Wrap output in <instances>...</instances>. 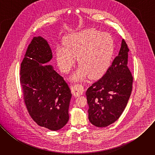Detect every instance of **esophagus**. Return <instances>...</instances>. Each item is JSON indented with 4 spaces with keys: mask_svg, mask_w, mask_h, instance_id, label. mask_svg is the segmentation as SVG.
<instances>
[{
    "mask_svg": "<svg viewBox=\"0 0 155 155\" xmlns=\"http://www.w3.org/2000/svg\"><path fill=\"white\" fill-rule=\"evenodd\" d=\"M72 90L75 96H79L83 94L84 92V87L80 84H77L72 86Z\"/></svg>",
    "mask_w": 155,
    "mask_h": 155,
    "instance_id": "1",
    "label": "esophagus"
}]
</instances>
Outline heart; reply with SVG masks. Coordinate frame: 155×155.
Wrapping results in <instances>:
<instances>
[{
    "label": "heart",
    "mask_w": 155,
    "mask_h": 155,
    "mask_svg": "<svg viewBox=\"0 0 155 155\" xmlns=\"http://www.w3.org/2000/svg\"><path fill=\"white\" fill-rule=\"evenodd\" d=\"M64 45L56 52V61L62 72L69 73L78 58L80 66L72 75V80H82L89 76L99 77L111 65L115 47L112 37L108 34L93 28L85 29L68 36Z\"/></svg>",
    "instance_id": "heart-1"
}]
</instances>
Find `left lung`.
I'll list each match as a JSON object with an SVG mask.
<instances>
[{
	"label": "left lung",
	"instance_id": "left-lung-1",
	"mask_svg": "<svg viewBox=\"0 0 155 155\" xmlns=\"http://www.w3.org/2000/svg\"><path fill=\"white\" fill-rule=\"evenodd\" d=\"M129 48L122 40L118 55L106 73L86 92L90 121L99 127H107L121 115L130 97L133 77L127 67Z\"/></svg>",
	"mask_w": 155,
	"mask_h": 155
}]
</instances>
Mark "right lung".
<instances>
[{"label":"right lung","mask_w":155,"mask_h":155,"mask_svg":"<svg viewBox=\"0 0 155 155\" xmlns=\"http://www.w3.org/2000/svg\"><path fill=\"white\" fill-rule=\"evenodd\" d=\"M53 58L46 40L34 37L21 64L20 84L28 111L40 126L51 130L69 121L72 93L68 83L50 65Z\"/></svg>","instance_id":"right-lung-1"}]
</instances>
